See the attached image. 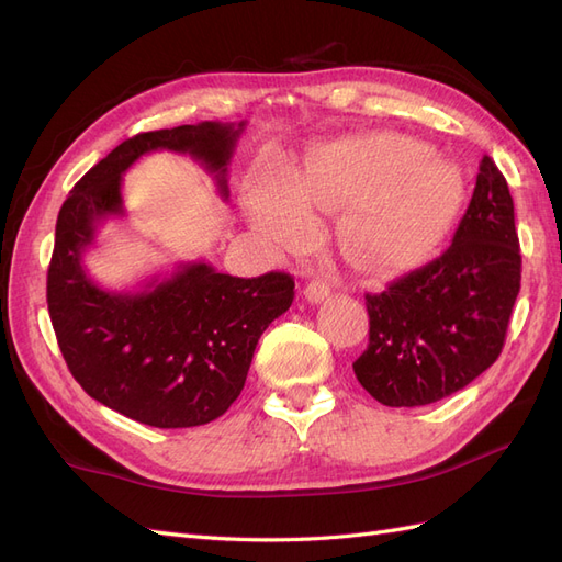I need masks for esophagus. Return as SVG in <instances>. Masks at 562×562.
Wrapping results in <instances>:
<instances>
[{
	"mask_svg": "<svg viewBox=\"0 0 562 562\" xmlns=\"http://www.w3.org/2000/svg\"><path fill=\"white\" fill-rule=\"evenodd\" d=\"M330 295V285L323 279H312L307 285H304V297H307L312 304H318Z\"/></svg>",
	"mask_w": 562,
	"mask_h": 562,
	"instance_id": "esophagus-1",
	"label": "esophagus"
}]
</instances>
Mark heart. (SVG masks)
Returning a JSON list of instances; mask_svg holds the SVG:
<instances>
[{
	"label": "heart",
	"mask_w": 562,
	"mask_h": 562,
	"mask_svg": "<svg viewBox=\"0 0 562 562\" xmlns=\"http://www.w3.org/2000/svg\"><path fill=\"white\" fill-rule=\"evenodd\" d=\"M464 201L457 166L394 133L349 135L316 147L300 173L269 171L248 196L250 227L277 250L316 236V211L339 220V246L375 271L415 265L446 239Z\"/></svg>",
	"instance_id": "1"
}]
</instances>
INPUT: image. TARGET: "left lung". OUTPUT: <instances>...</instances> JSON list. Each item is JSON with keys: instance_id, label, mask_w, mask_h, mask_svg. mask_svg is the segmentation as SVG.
<instances>
[{"instance_id": "obj_1", "label": "left lung", "mask_w": 562, "mask_h": 562, "mask_svg": "<svg viewBox=\"0 0 562 562\" xmlns=\"http://www.w3.org/2000/svg\"><path fill=\"white\" fill-rule=\"evenodd\" d=\"M518 291L514 199L483 157L452 246L384 293L366 295L370 342L353 363L356 380L389 407L454 394L497 361Z\"/></svg>"}]
</instances>
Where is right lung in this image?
<instances>
[{"mask_svg": "<svg viewBox=\"0 0 562 562\" xmlns=\"http://www.w3.org/2000/svg\"><path fill=\"white\" fill-rule=\"evenodd\" d=\"M246 122L138 133L114 147L63 203L46 302L63 359L91 398L157 429L209 424L239 398L260 335L293 304L283 271L239 279L180 262L140 291H108L83 267L98 227L124 217L122 176L157 149L192 157L227 199V166Z\"/></svg>", "mask_w": 562, "mask_h": 562, "instance_id": "right-lung-1", "label": "right lung"}]
</instances>
